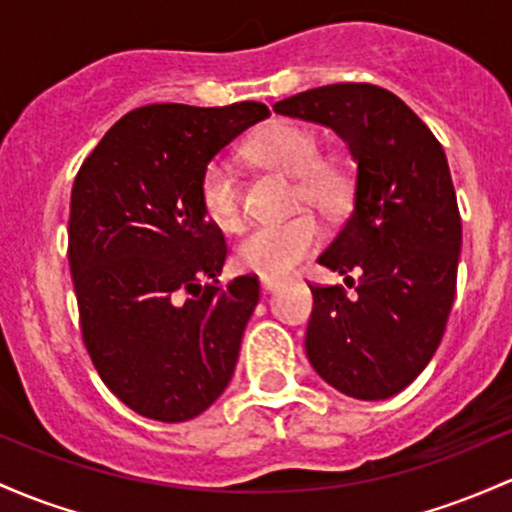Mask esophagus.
Here are the masks:
<instances>
[{"label":"esophagus","instance_id":"obj_1","mask_svg":"<svg viewBox=\"0 0 512 512\" xmlns=\"http://www.w3.org/2000/svg\"><path fill=\"white\" fill-rule=\"evenodd\" d=\"M260 286H262V291H267V294H269V291H277L279 289V282H277V279H265V277H262L260 279Z\"/></svg>","mask_w":512,"mask_h":512}]
</instances>
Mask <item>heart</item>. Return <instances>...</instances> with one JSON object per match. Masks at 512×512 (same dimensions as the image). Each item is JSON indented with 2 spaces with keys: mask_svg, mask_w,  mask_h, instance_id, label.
I'll use <instances>...</instances> for the list:
<instances>
[{
  "mask_svg": "<svg viewBox=\"0 0 512 512\" xmlns=\"http://www.w3.org/2000/svg\"><path fill=\"white\" fill-rule=\"evenodd\" d=\"M257 162L279 167L299 179L296 192L303 204L318 211L338 209L345 179L338 167L323 162V145L311 128L277 123L250 143ZM199 196L204 213L221 230H238L243 223V182L228 157H216L201 174ZM320 226L311 216H294L284 223H267L247 230L235 247L238 265L265 279H282L320 245Z\"/></svg>",
  "mask_w": 512,
  "mask_h": 512,
  "instance_id": "1",
  "label": "heart"
}]
</instances>
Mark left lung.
<instances>
[{
	"label": "left lung",
	"mask_w": 512,
	"mask_h": 512,
	"mask_svg": "<svg viewBox=\"0 0 512 512\" xmlns=\"http://www.w3.org/2000/svg\"><path fill=\"white\" fill-rule=\"evenodd\" d=\"M274 111L333 128L357 162L355 209L318 257L357 294L311 286L308 362L345 396L389 398L428 367L457 291L462 218L445 150L376 84L308 89L277 101ZM350 271L357 280L346 277Z\"/></svg>",
	"instance_id": "1"
}]
</instances>
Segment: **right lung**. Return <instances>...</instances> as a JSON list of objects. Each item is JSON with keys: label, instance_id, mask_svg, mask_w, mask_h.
<instances>
[{"label": "right lung", "instance_id": "add662e5", "mask_svg": "<svg viewBox=\"0 0 512 512\" xmlns=\"http://www.w3.org/2000/svg\"><path fill=\"white\" fill-rule=\"evenodd\" d=\"M260 101L148 104L109 128L72 184L67 255L82 340L109 391L160 423L201 415L226 391L257 277L218 286L228 247L204 213L201 174Z\"/></svg>", "mask_w": 512, "mask_h": 512}]
</instances>
